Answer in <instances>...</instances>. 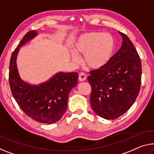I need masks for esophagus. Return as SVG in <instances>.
<instances>
[{
	"label": "esophagus",
	"instance_id": "34e87169",
	"mask_svg": "<svg viewBox=\"0 0 154 154\" xmlns=\"http://www.w3.org/2000/svg\"><path fill=\"white\" fill-rule=\"evenodd\" d=\"M86 79V75L84 72H80L79 74V80L80 82H84Z\"/></svg>",
	"mask_w": 154,
	"mask_h": 154
}]
</instances>
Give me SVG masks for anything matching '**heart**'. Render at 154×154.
Instances as JSON below:
<instances>
[{
    "instance_id": "1",
    "label": "heart",
    "mask_w": 154,
    "mask_h": 154,
    "mask_svg": "<svg viewBox=\"0 0 154 154\" xmlns=\"http://www.w3.org/2000/svg\"><path fill=\"white\" fill-rule=\"evenodd\" d=\"M115 48L116 43L113 36L98 32L82 34L75 45V51L84 54V63L93 69H100L107 65ZM72 58L74 61H78L76 54H72Z\"/></svg>"
}]
</instances>
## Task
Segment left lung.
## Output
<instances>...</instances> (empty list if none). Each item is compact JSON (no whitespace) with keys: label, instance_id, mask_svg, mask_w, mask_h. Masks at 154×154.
I'll use <instances>...</instances> for the list:
<instances>
[{"label":"left lung","instance_id":"obj_1","mask_svg":"<svg viewBox=\"0 0 154 154\" xmlns=\"http://www.w3.org/2000/svg\"><path fill=\"white\" fill-rule=\"evenodd\" d=\"M122 45L107 65L90 72V102L96 114L114 120L126 113L138 95L141 86L142 64L133 43L119 32Z\"/></svg>","mask_w":154,"mask_h":154}]
</instances>
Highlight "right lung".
Instances as JSON below:
<instances>
[{
	"mask_svg": "<svg viewBox=\"0 0 154 154\" xmlns=\"http://www.w3.org/2000/svg\"><path fill=\"white\" fill-rule=\"evenodd\" d=\"M36 35V31L27 32L11 54L9 83L14 98L27 116L38 122L52 124L60 120L66 112L69 93L77 84L79 75L76 72H60L39 86H32L23 81L16 62L18 50Z\"/></svg>",
	"mask_w": 154,
	"mask_h": 154,
	"instance_id": "right-lung-1",
	"label": "right lung"
}]
</instances>
